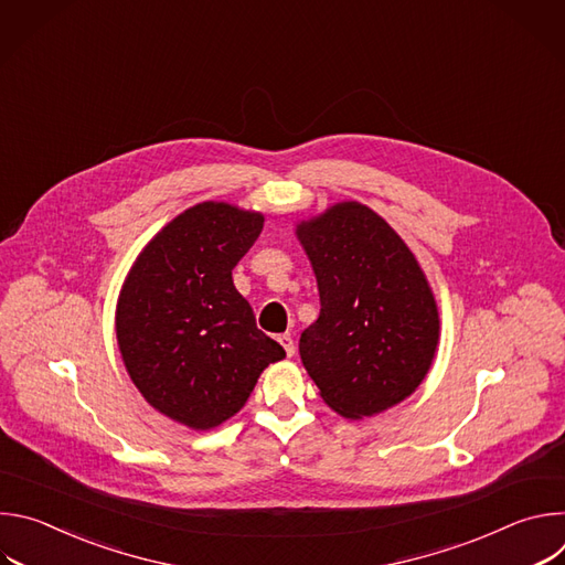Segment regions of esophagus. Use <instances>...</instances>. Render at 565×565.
I'll use <instances>...</instances> for the list:
<instances>
[{"mask_svg":"<svg viewBox=\"0 0 565 565\" xmlns=\"http://www.w3.org/2000/svg\"><path fill=\"white\" fill-rule=\"evenodd\" d=\"M277 340H279V344L284 347L286 355H288V358H292V355H295V342H292V335H290V333H284V335H279Z\"/></svg>","mask_w":565,"mask_h":565,"instance_id":"1","label":"esophagus"}]
</instances>
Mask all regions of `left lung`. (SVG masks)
I'll use <instances>...</instances> for the list:
<instances>
[{"label":"left lung","mask_w":565,"mask_h":565,"mask_svg":"<svg viewBox=\"0 0 565 565\" xmlns=\"http://www.w3.org/2000/svg\"><path fill=\"white\" fill-rule=\"evenodd\" d=\"M319 288V317L299 355L344 418L380 414L425 380L438 344L429 284L393 227L362 203H340L297 227Z\"/></svg>","instance_id":"8db88e82"}]
</instances>
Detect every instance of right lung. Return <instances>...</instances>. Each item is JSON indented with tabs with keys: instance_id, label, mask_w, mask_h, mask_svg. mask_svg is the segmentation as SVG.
I'll use <instances>...</instances> for the list:
<instances>
[{
	"instance_id": "obj_1",
	"label": "right lung",
	"mask_w": 565,
	"mask_h": 565,
	"mask_svg": "<svg viewBox=\"0 0 565 565\" xmlns=\"http://www.w3.org/2000/svg\"><path fill=\"white\" fill-rule=\"evenodd\" d=\"M262 227L257 212L199 203L149 241L120 290L116 335L134 384L192 429L234 416L262 371L286 358L232 284Z\"/></svg>"
}]
</instances>
